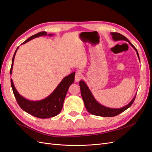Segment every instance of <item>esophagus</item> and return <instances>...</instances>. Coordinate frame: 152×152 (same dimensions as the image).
<instances>
[{"mask_svg": "<svg viewBox=\"0 0 152 152\" xmlns=\"http://www.w3.org/2000/svg\"><path fill=\"white\" fill-rule=\"evenodd\" d=\"M82 78V75L81 72H76L75 73V82H79L80 81Z\"/></svg>", "mask_w": 152, "mask_h": 152, "instance_id": "esophagus-1", "label": "esophagus"}]
</instances>
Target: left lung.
Returning a JSON list of instances; mask_svg holds the SVG:
<instances>
[{"mask_svg":"<svg viewBox=\"0 0 152 152\" xmlns=\"http://www.w3.org/2000/svg\"><path fill=\"white\" fill-rule=\"evenodd\" d=\"M111 35L112 36L113 40H115V41L125 40L128 42L129 44L131 46L135 49L137 55V57H138V58L140 59L139 54H138V52H137L136 48L129 42V40L125 36H124L123 35L119 33H117V32H112ZM79 86L80 88L81 96H82V99L84 101L86 108L90 113L96 116L110 117H114V116L118 115V114L121 113L122 112L126 110L128 108H129L133 103V102H134L136 98V96H135L134 98L132 99V101L129 103L122 108H108L107 107H104V106L102 105L97 102V101L95 99L94 96H93V94H92L91 91L89 89V87H87V86L83 80H80L79 82Z\"/></svg>","mask_w":152,"mask_h":152,"instance_id":"left-lung-1","label":"left lung"}]
</instances>
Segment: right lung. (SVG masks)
<instances>
[{"label":"right lung","instance_id":"right-lung-1","mask_svg":"<svg viewBox=\"0 0 152 152\" xmlns=\"http://www.w3.org/2000/svg\"><path fill=\"white\" fill-rule=\"evenodd\" d=\"M43 35H47V32H39L37 34L31 36L30 38L26 40L24 42H23L22 44L26 43L27 42H28V41L34 38L39 37ZM48 35L51 36L53 34H49ZM18 48H19V47L17 48L12 57L10 74L12 73L14 59H15V55ZM75 73V72H73L71 74L65 77L51 94L45 99L40 101H37V102H34V101L26 99L24 97L21 96L16 89L11 79V84L13 93L15 96L17 103L23 110H24L26 113L35 117L40 118H47L56 116L61 111L64 100H65L69 87L74 82Z\"/></svg>","mask_w":152,"mask_h":152}]
</instances>
